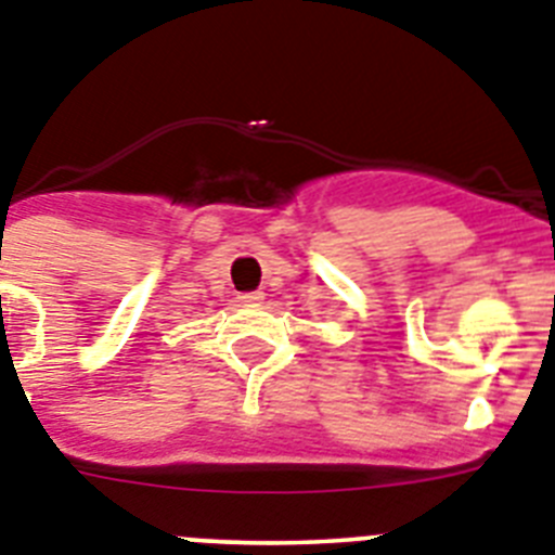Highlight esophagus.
Instances as JSON below:
<instances>
[{
    "instance_id": "esophagus-1",
    "label": "esophagus",
    "mask_w": 555,
    "mask_h": 555,
    "mask_svg": "<svg viewBox=\"0 0 555 555\" xmlns=\"http://www.w3.org/2000/svg\"><path fill=\"white\" fill-rule=\"evenodd\" d=\"M260 300H263V292H249V295H238V302H244V306H260Z\"/></svg>"
}]
</instances>
